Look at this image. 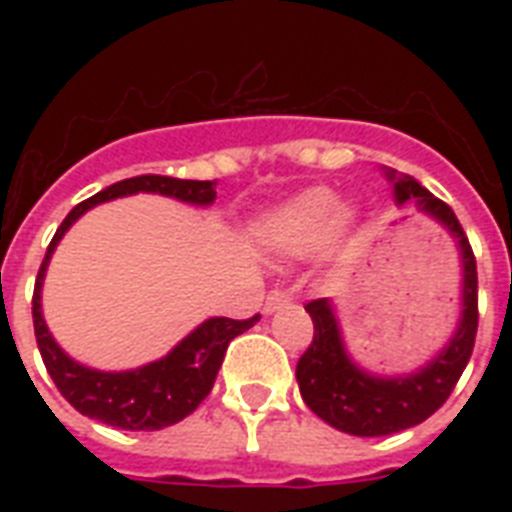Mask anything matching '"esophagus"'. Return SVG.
<instances>
[{
  "label": "esophagus",
  "mask_w": 512,
  "mask_h": 512,
  "mask_svg": "<svg viewBox=\"0 0 512 512\" xmlns=\"http://www.w3.org/2000/svg\"><path fill=\"white\" fill-rule=\"evenodd\" d=\"M292 297H289V292H284V289H273V292H268V297H265V305H263V313H276L279 308H284V305L289 303Z\"/></svg>",
  "instance_id": "1"
}]
</instances>
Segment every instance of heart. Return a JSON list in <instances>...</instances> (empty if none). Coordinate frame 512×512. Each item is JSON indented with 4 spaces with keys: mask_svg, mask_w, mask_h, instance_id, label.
Instances as JSON below:
<instances>
[{
    "mask_svg": "<svg viewBox=\"0 0 512 512\" xmlns=\"http://www.w3.org/2000/svg\"><path fill=\"white\" fill-rule=\"evenodd\" d=\"M356 215L350 209H342V201L329 188H308L297 193L295 199L273 209L263 217L260 236L268 247L284 255H308L319 249L332 236H345L353 228Z\"/></svg>",
    "mask_w": 512,
    "mask_h": 512,
    "instance_id": "b5f03b06",
    "label": "heart"
}]
</instances>
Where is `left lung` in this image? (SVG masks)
I'll list each match as a JSON object with an SVG mask.
<instances>
[{
  "label": "left lung",
  "mask_w": 512,
  "mask_h": 512,
  "mask_svg": "<svg viewBox=\"0 0 512 512\" xmlns=\"http://www.w3.org/2000/svg\"><path fill=\"white\" fill-rule=\"evenodd\" d=\"M382 172L393 185L398 207L414 201L422 215L433 217L457 244L462 265V311L454 335L420 369L409 374H374L350 358L332 300L321 297L305 305L313 319V342L297 361L300 396L327 425L364 438L390 436L428 420L465 372L478 329L476 257L457 215L414 177L398 175L388 167Z\"/></svg>",
  "instance_id": "1"
}]
</instances>
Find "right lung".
<instances>
[{"mask_svg":"<svg viewBox=\"0 0 512 512\" xmlns=\"http://www.w3.org/2000/svg\"><path fill=\"white\" fill-rule=\"evenodd\" d=\"M132 193H159V196H170V199L185 201L193 207H209L215 201V183L212 180L140 175L108 185L82 204H76L66 215V220L60 223L50 247H47L44 263L36 276L31 311H34L36 345H39L44 366L63 398L76 412L122 430H162L188 417L209 396L220 364H223L225 350H228V342L239 337L241 332H247L249 327H255L260 316H252L247 321L225 319V316L201 321L199 327L177 342L167 356L138 366V369H124V372H100V369L79 364L68 356L55 342L42 316V284L50 257L68 228L87 209L98 207L103 201L132 196Z\"/></svg>","mask_w":512,"mask_h":512,"instance_id":"add662e5","label":"right lung"}]
</instances>
